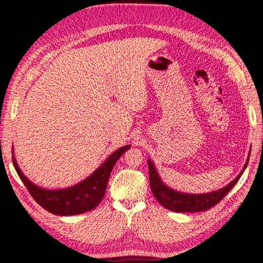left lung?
I'll use <instances>...</instances> for the list:
<instances>
[{
    "label": "left lung",
    "instance_id": "obj_1",
    "mask_svg": "<svg viewBox=\"0 0 263 263\" xmlns=\"http://www.w3.org/2000/svg\"><path fill=\"white\" fill-rule=\"evenodd\" d=\"M249 160V159H248ZM248 160L246 164H245L241 173L235 177V179L230 182V183L224 186V188L213 191L210 194H201V195H193V194H182L177 193V191L168 188L167 185L162 183V181L160 180L157 171L153 166V163L148 160V172H149V184L151 189L154 197L157 198V201L161 204L163 208L168 209L171 211L175 212H199V211H206L212 206L217 205L226 195L229 194V191L233 188L234 184L237 183L240 176L245 171V168L247 167Z\"/></svg>",
    "mask_w": 263,
    "mask_h": 263
}]
</instances>
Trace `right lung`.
Wrapping results in <instances>:
<instances>
[{"mask_svg": "<svg viewBox=\"0 0 263 263\" xmlns=\"http://www.w3.org/2000/svg\"><path fill=\"white\" fill-rule=\"evenodd\" d=\"M130 147L131 146L127 145L117 149L88 179L77 185L61 190H46L33 184L23 175L15 159H12V163L20 179L39 205L58 216H73L90 211L99 205L105 194L106 184L115 163Z\"/></svg>", "mask_w": 263, "mask_h": 263, "instance_id": "obj_1", "label": "right lung"}]
</instances>
